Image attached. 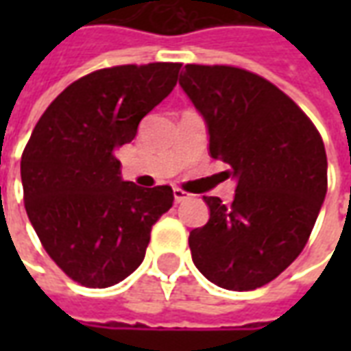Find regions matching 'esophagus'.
Instances as JSON below:
<instances>
[{
  "instance_id": "esophagus-1",
  "label": "esophagus",
  "mask_w": 351,
  "mask_h": 351,
  "mask_svg": "<svg viewBox=\"0 0 351 351\" xmlns=\"http://www.w3.org/2000/svg\"><path fill=\"white\" fill-rule=\"evenodd\" d=\"M173 195H175L176 203H182L186 199H190V193H186V191L180 190V188H175V190H173Z\"/></svg>"
}]
</instances>
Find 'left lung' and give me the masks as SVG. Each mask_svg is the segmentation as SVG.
<instances>
[{"instance_id": "8db88e82", "label": "left lung", "mask_w": 351, "mask_h": 351, "mask_svg": "<svg viewBox=\"0 0 351 351\" xmlns=\"http://www.w3.org/2000/svg\"><path fill=\"white\" fill-rule=\"evenodd\" d=\"M178 84L203 116L208 150L228 163L235 199L203 197L210 218L190 233L201 274L231 291L256 289L293 263L327 193L324 141L308 116L259 75L188 64Z\"/></svg>"}]
</instances>
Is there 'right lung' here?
I'll return each mask as SVG.
<instances>
[{"instance_id":"add662e5","label":"right lung","mask_w":351,"mask_h":351,"mask_svg":"<svg viewBox=\"0 0 351 351\" xmlns=\"http://www.w3.org/2000/svg\"><path fill=\"white\" fill-rule=\"evenodd\" d=\"M180 64L118 65L75 80L43 112L20 175L27 218L62 271L114 286L145 259L150 231L173 206L171 186L125 182L116 150L176 86Z\"/></svg>"}]
</instances>
